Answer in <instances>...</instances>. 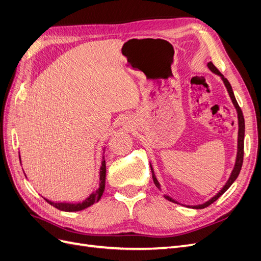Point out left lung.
Returning <instances> with one entry per match:
<instances>
[{
  "label": "left lung",
  "instance_id": "1",
  "mask_svg": "<svg viewBox=\"0 0 261 261\" xmlns=\"http://www.w3.org/2000/svg\"><path fill=\"white\" fill-rule=\"evenodd\" d=\"M207 67L208 69L213 72V73H215L216 75H218V76H220L221 77V80H223V82H224V84H225V86H226V88H227V91H228V93H229V95H230V98H231V101H232V103H233V105H234V108H236V110H237V113H238V121H239V131H238V152H237V159H236V163H234V167H233V170H232V172H231V174H230V177H229V179L227 180V182L225 184V186L220 189V191H218V194L217 195H215L213 198L212 199H210L208 201H206L205 203H203V204H199V205H188L187 207H191V208H204V207H206V206H208V205H211L212 203H213V202H215L221 195L224 194V192H226L227 191V189L233 184V181L237 179V177L239 176V174H240V171H241V168H242V165H243V156H244V134H245V122H244V116H243V113H242V110H241V108L239 106V104H238V102H237V100H236V96H234V93H233V91H232V87H231V85H230V83L228 82V80L227 79H225V76L221 74L217 69H216V66L212 63V62H208L207 63ZM150 170H151V174H152V180H153V182H155V185H156V187L158 188V189H161L160 188V184H159V181H158V179L156 178V175H155V172H153V169H152V167H151V165H150ZM165 198L167 199V200H169V201H171V202H173V203H177V204H179L177 201H175L174 199H172L171 197H169V196H167V195H165Z\"/></svg>",
  "mask_w": 261,
  "mask_h": 261
}]
</instances>
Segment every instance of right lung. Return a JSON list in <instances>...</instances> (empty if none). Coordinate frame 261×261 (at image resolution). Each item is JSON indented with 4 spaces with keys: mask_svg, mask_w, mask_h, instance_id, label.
I'll return each instance as SVG.
<instances>
[{
    "mask_svg": "<svg viewBox=\"0 0 261 261\" xmlns=\"http://www.w3.org/2000/svg\"><path fill=\"white\" fill-rule=\"evenodd\" d=\"M19 159H20V156H19ZM21 163V161H20ZM105 176H106V165H105V160H104V156H103V160L101 163V168H100V184H99V188L96 189L95 191H92L91 194L87 197L83 202H79V203H70V202H53L50 200H48L46 198H44L48 203L50 205L55 206L56 208L60 210V211H64V212H77V211H82L85 210L87 207L91 206L95 202H98L102 195L104 192V188H105Z\"/></svg>",
    "mask_w": 261,
    "mask_h": 261,
    "instance_id": "add662e5",
    "label": "right lung"
}]
</instances>
